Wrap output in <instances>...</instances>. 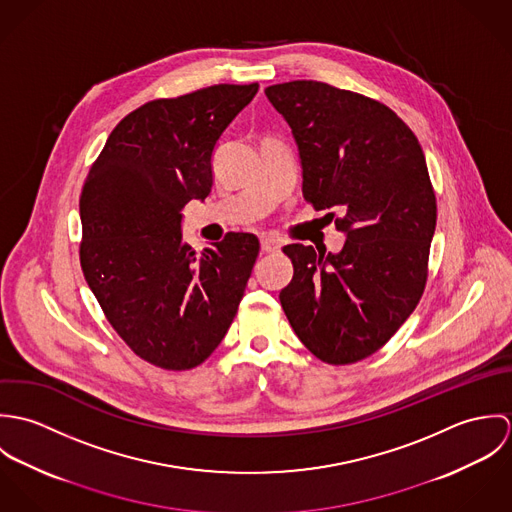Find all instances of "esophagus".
Instances as JSON below:
<instances>
[{
    "label": "esophagus",
    "mask_w": 512,
    "mask_h": 512,
    "mask_svg": "<svg viewBox=\"0 0 512 512\" xmlns=\"http://www.w3.org/2000/svg\"><path fill=\"white\" fill-rule=\"evenodd\" d=\"M260 248H262L264 254H276V252H280L282 244L278 240H274V238H262L260 240Z\"/></svg>",
    "instance_id": "esophagus-1"
}]
</instances>
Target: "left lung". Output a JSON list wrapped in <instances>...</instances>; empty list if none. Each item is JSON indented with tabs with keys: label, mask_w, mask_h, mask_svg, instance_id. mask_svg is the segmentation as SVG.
Masks as SVG:
<instances>
[{
	"label": "left lung",
	"mask_w": 512,
	"mask_h": 512,
	"mask_svg": "<svg viewBox=\"0 0 512 512\" xmlns=\"http://www.w3.org/2000/svg\"><path fill=\"white\" fill-rule=\"evenodd\" d=\"M303 169V199L347 234L339 254L290 244L280 303L299 341L327 365H353L416 309L428 282L438 205L422 146L386 104L317 80L266 88Z\"/></svg>",
	"instance_id": "left-lung-1"
}]
</instances>
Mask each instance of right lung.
Masks as SVG:
<instances>
[{
    "label": "right lung",
    "mask_w": 512,
    "mask_h": 512,
    "mask_svg": "<svg viewBox=\"0 0 512 512\" xmlns=\"http://www.w3.org/2000/svg\"><path fill=\"white\" fill-rule=\"evenodd\" d=\"M258 82L157 98L108 136L80 193V268L108 323L147 363L189 370L224 339L260 242L250 232L195 252L181 211L207 199L220 134Z\"/></svg>",
    "instance_id": "obj_1"
}]
</instances>
